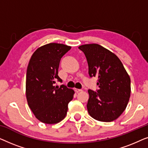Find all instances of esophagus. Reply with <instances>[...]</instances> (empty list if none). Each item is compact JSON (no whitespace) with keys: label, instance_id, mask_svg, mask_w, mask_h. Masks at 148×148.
Wrapping results in <instances>:
<instances>
[{"label":"esophagus","instance_id":"1","mask_svg":"<svg viewBox=\"0 0 148 148\" xmlns=\"http://www.w3.org/2000/svg\"><path fill=\"white\" fill-rule=\"evenodd\" d=\"M82 90H80V89H75V92H77V93L82 92Z\"/></svg>","mask_w":148,"mask_h":148}]
</instances>
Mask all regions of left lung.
Segmentation results:
<instances>
[{
  "label": "left lung",
  "instance_id": "obj_1",
  "mask_svg": "<svg viewBox=\"0 0 148 148\" xmlns=\"http://www.w3.org/2000/svg\"><path fill=\"white\" fill-rule=\"evenodd\" d=\"M79 49L86 56L90 77H97L99 89L88 90L89 114L96 120L110 122L126 108L131 94V79L119 58L97 44H85Z\"/></svg>",
  "mask_w": 148,
  "mask_h": 148
}]
</instances>
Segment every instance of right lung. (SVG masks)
<instances>
[{
  "mask_svg": "<svg viewBox=\"0 0 148 148\" xmlns=\"http://www.w3.org/2000/svg\"><path fill=\"white\" fill-rule=\"evenodd\" d=\"M71 47L50 43L38 48L32 56L26 75V98L36 118L46 124L61 121L66 114L68 104L75 92L65 85L54 86L61 58Z\"/></svg>",
  "mask_w": 148,
  "mask_h": 148,
  "instance_id": "obj_1",
  "label": "right lung"
}]
</instances>
